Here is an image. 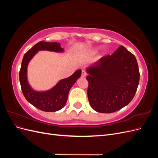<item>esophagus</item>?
<instances>
[{
  "mask_svg": "<svg viewBox=\"0 0 158 158\" xmlns=\"http://www.w3.org/2000/svg\"><path fill=\"white\" fill-rule=\"evenodd\" d=\"M82 77H83V78H84V77H85V76H87V73H85V70H82Z\"/></svg>",
  "mask_w": 158,
  "mask_h": 158,
  "instance_id": "1",
  "label": "esophagus"
}]
</instances>
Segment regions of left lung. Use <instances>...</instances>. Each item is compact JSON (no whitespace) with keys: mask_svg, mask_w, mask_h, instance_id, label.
Instances as JSON below:
<instances>
[{"mask_svg":"<svg viewBox=\"0 0 158 158\" xmlns=\"http://www.w3.org/2000/svg\"><path fill=\"white\" fill-rule=\"evenodd\" d=\"M87 73L88 101L99 113H111L127 106L139 84L136 57L122 45L112 55L99 59Z\"/></svg>","mask_w":158,"mask_h":158,"instance_id":"1","label":"left lung"}]
</instances>
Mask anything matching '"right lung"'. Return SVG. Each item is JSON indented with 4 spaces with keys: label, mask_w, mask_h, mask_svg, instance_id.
I'll list each match as a JSON object with an SVG mask.
<instances>
[{
    "label": "right lung",
    "mask_w": 158,
    "mask_h": 158,
    "mask_svg": "<svg viewBox=\"0 0 158 158\" xmlns=\"http://www.w3.org/2000/svg\"><path fill=\"white\" fill-rule=\"evenodd\" d=\"M47 50L61 52L63 49L56 42L40 41L26 52L23 55L19 76L22 93L28 102L41 111L54 112L63 108L68 99L69 90L81 76L80 70H76L70 77L60 80L55 86L45 92H37L33 90L27 81V66L29 61L38 51Z\"/></svg>",
    "instance_id": "add662e5"
}]
</instances>
